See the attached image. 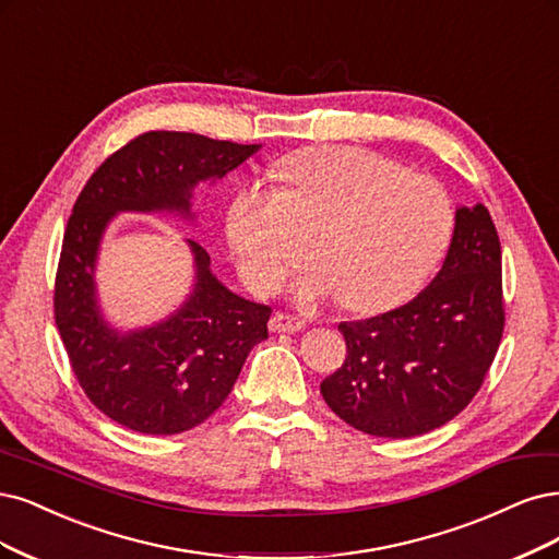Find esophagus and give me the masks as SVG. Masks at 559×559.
<instances>
[{
	"mask_svg": "<svg viewBox=\"0 0 559 559\" xmlns=\"http://www.w3.org/2000/svg\"><path fill=\"white\" fill-rule=\"evenodd\" d=\"M305 329V319L300 317H294V314H282L277 312L273 319H271V331L273 333H298Z\"/></svg>",
	"mask_w": 559,
	"mask_h": 559,
	"instance_id": "34e87169",
	"label": "esophagus"
}]
</instances>
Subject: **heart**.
<instances>
[{
    "label": "heart",
    "instance_id": "b5f03b06",
    "mask_svg": "<svg viewBox=\"0 0 559 559\" xmlns=\"http://www.w3.org/2000/svg\"><path fill=\"white\" fill-rule=\"evenodd\" d=\"M282 189L249 185L230 201L226 238L247 284L271 292L314 252L294 284L298 302L340 296L354 312L391 310L435 271L453 234L441 185L349 145L294 152Z\"/></svg>",
    "mask_w": 559,
    "mask_h": 559
}]
</instances>
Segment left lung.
<instances>
[{
  "instance_id": "left-lung-1",
  "label": "left lung",
  "mask_w": 559,
  "mask_h": 559,
  "mask_svg": "<svg viewBox=\"0 0 559 559\" xmlns=\"http://www.w3.org/2000/svg\"><path fill=\"white\" fill-rule=\"evenodd\" d=\"M340 331L346 360L321 395L352 428L407 439L463 412L504 331L502 247L486 205H457L444 265L414 300Z\"/></svg>"
}]
</instances>
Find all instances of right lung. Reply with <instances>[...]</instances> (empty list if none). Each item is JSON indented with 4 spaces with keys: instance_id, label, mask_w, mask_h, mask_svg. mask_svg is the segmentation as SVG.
Segmentation results:
<instances>
[{
    "instance_id": "right-lung-1",
    "label": "right lung",
    "mask_w": 559,
    "mask_h": 559,
    "mask_svg": "<svg viewBox=\"0 0 559 559\" xmlns=\"http://www.w3.org/2000/svg\"><path fill=\"white\" fill-rule=\"evenodd\" d=\"M261 145L187 131H150L115 152L87 180L67 224L55 282V323L85 395L108 418L143 435H178L213 416L259 342L271 307L230 292L210 254L185 240L194 280L178 310L141 329L104 314L96 263L122 213L173 215L194 224V189L215 185Z\"/></svg>"
}]
</instances>
